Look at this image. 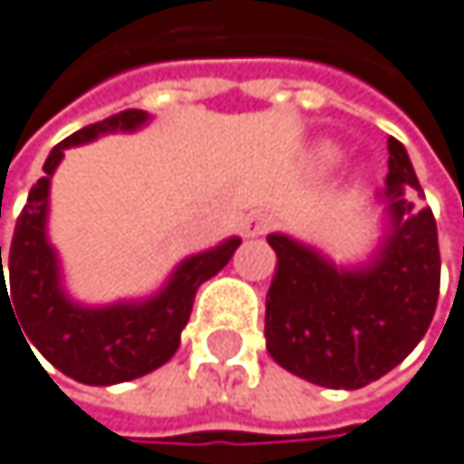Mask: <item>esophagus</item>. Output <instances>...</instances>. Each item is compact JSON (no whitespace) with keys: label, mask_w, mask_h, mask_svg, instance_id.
Returning <instances> with one entry per match:
<instances>
[{"label":"esophagus","mask_w":464,"mask_h":464,"mask_svg":"<svg viewBox=\"0 0 464 464\" xmlns=\"http://www.w3.org/2000/svg\"><path fill=\"white\" fill-rule=\"evenodd\" d=\"M268 229H271V218L263 216V213H251V216L243 221V232H246L248 237H260V235H266Z\"/></svg>","instance_id":"esophagus-1"}]
</instances>
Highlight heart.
<instances>
[{
  "label": "heart",
  "mask_w": 464,
  "mask_h": 464,
  "mask_svg": "<svg viewBox=\"0 0 464 464\" xmlns=\"http://www.w3.org/2000/svg\"><path fill=\"white\" fill-rule=\"evenodd\" d=\"M315 160H318L321 166H329V163H334V160H337V149L332 143H321L315 149Z\"/></svg>",
  "instance_id": "heart-1"
}]
</instances>
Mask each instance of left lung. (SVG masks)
I'll return each instance as SVG.
<instances>
[{
    "label": "left lung",
    "mask_w": 464,
    "mask_h": 464,
    "mask_svg": "<svg viewBox=\"0 0 464 464\" xmlns=\"http://www.w3.org/2000/svg\"><path fill=\"white\" fill-rule=\"evenodd\" d=\"M379 201L387 235L368 266L337 268L315 248L268 235L276 274L266 295L268 354L332 390H360L396 368L426 334L440 295L437 224L407 149L387 140Z\"/></svg>",
    "instance_id": "obj_1"
}]
</instances>
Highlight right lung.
Masks as SVG:
<instances>
[{
    "label": "right lung",
    "instance_id": "obj_1",
    "mask_svg": "<svg viewBox=\"0 0 464 464\" xmlns=\"http://www.w3.org/2000/svg\"><path fill=\"white\" fill-rule=\"evenodd\" d=\"M149 121L143 110L115 112L60 140L44 163V177L33 185L10 243V293L2 279L0 246V310L13 300L10 313L27 340L65 376L82 384H119L166 365L190 318L193 298L201 282L216 276L229 260L240 237H229L216 248L182 260L166 287L146 301H119L110 307H82L65 295L60 285V263L46 237L49 182L65 149L96 140L107 132H135ZM27 343V345H30ZM33 352V349H30ZM38 360V357H35Z\"/></svg>",
    "mask_w": 464,
    "mask_h": 464
}]
</instances>
